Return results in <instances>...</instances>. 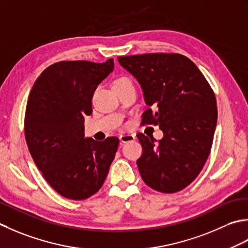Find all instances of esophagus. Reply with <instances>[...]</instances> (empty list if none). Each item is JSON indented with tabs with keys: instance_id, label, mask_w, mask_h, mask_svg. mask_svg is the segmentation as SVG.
Wrapping results in <instances>:
<instances>
[{
	"instance_id": "obj_1",
	"label": "esophagus",
	"mask_w": 248,
	"mask_h": 248,
	"mask_svg": "<svg viewBox=\"0 0 248 248\" xmlns=\"http://www.w3.org/2000/svg\"><path fill=\"white\" fill-rule=\"evenodd\" d=\"M136 139V136L133 134H127V135H121L120 136V141L122 143L130 142V141H134Z\"/></svg>"
}]
</instances>
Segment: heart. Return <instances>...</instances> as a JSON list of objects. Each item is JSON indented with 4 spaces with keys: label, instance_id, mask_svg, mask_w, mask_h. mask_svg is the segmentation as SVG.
Listing matches in <instances>:
<instances>
[{
    "label": "heart",
    "instance_id": "1",
    "mask_svg": "<svg viewBox=\"0 0 248 248\" xmlns=\"http://www.w3.org/2000/svg\"><path fill=\"white\" fill-rule=\"evenodd\" d=\"M130 82V80L128 79V78H126V77H119V78H117L113 81V88H115V87H120V85H122V84H125V83H129Z\"/></svg>",
    "mask_w": 248,
    "mask_h": 248
}]
</instances>
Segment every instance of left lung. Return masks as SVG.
Here are the masks:
<instances>
[{
    "mask_svg": "<svg viewBox=\"0 0 248 248\" xmlns=\"http://www.w3.org/2000/svg\"><path fill=\"white\" fill-rule=\"evenodd\" d=\"M135 76L149 108L141 123L158 125L164 137L155 143L137 137L142 155L137 166L144 183L172 194L193 182L208 159L217 122L215 94L196 64L179 53H145L119 57Z\"/></svg>",
    "mask_w": 248,
    "mask_h": 248,
    "instance_id": "8db88e82",
    "label": "left lung"
}]
</instances>
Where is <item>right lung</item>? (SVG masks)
Wrapping results in <instances>:
<instances>
[{
  "label": "right lung",
  "instance_id": "right-lung-1",
  "mask_svg": "<svg viewBox=\"0 0 248 248\" xmlns=\"http://www.w3.org/2000/svg\"><path fill=\"white\" fill-rule=\"evenodd\" d=\"M113 69L105 63L61 61L35 81L24 117V135L35 165L61 196L83 200L102 187L120 140L84 138L96 88Z\"/></svg>",
  "mask_w": 248,
  "mask_h": 248
}]
</instances>
